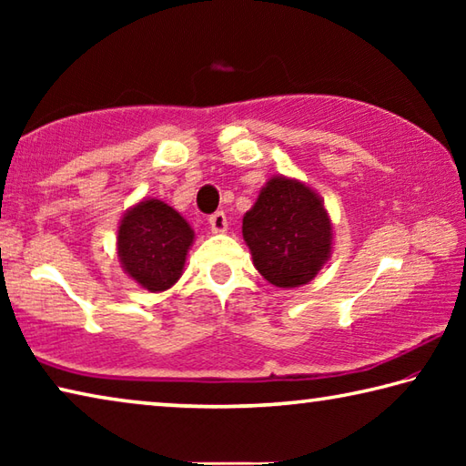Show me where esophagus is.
Returning <instances> with one entry per match:
<instances>
[{
	"mask_svg": "<svg viewBox=\"0 0 466 466\" xmlns=\"http://www.w3.org/2000/svg\"><path fill=\"white\" fill-rule=\"evenodd\" d=\"M209 228H211V232H216V234H222L228 230V219H226L224 211H216L214 216H209Z\"/></svg>",
	"mask_w": 466,
	"mask_h": 466,
	"instance_id": "1",
	"label": "esophagus"
}]
</instances>
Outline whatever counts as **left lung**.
Segmentation results:
<instances>
[{
  "label": "left lung",
  "instance_id": "obj_1",
  "mask_svg": "<svg viewBox=\"0 0 466 466\" xmlns=\"http://www.w3.org/2000/svg\"><path fill=\"white\" fill-rule=\"evenodd\" d=\"M252 263L275 288L317 278L333 252V224L320 195L302 180L271 177L242 218Z\"/></svg>",
  "mask_w": 466,
  "mask_h": 466
}]
</instances>
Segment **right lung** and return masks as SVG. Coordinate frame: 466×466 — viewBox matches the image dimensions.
<instances>
[{"mask_svg":"<svg viewBox=\"0 0 466 466\" xmlns=\"http://www.w3.org/2000/svg\"><path fill=\"white\" fill-rule=\"evenodd\" d=\"M193 240V228L177 209L160 199H141L121 218L116 255L123 271L156 294L175 286L183 275Z\"/></svg>","mask_w":466,"mask_h":466,"instance_id":"1","label":"right lung"}]
</instances>
